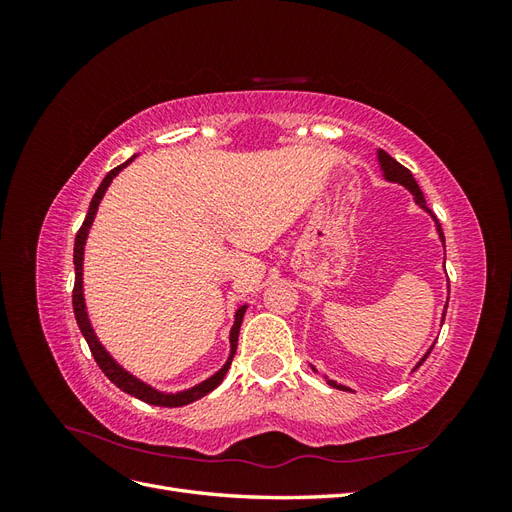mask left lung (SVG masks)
Listing matches in <instances>:
<instances>
[{
    "label": "left lung",
    "instance_id": "obj_1",
    "mask_svg": "<svg viewBox=\"0 0 512 512\" xmlns=\"http://www.w3.org/2000/svg\"><path fill=\"white\" fill-rule=\"evenodd\" d=\"M378 160H380V166H382V170H384V177L389 179V181H395V183H401L404 185V188H408L412 194H414V200H416V205L421 207V209H425V211H429L431 213V209L427 207V203H425V196H423V192H421V188H418V183H416V179L412 177V173L410 170L406 168V166H401L395 158H391L389 153L386 151H378ZM431 218L436 220V215L431 213ZM436 228H438V232H440V239L444 241V232H442V226H440V222L436 220ZM444 316H446V309H444ZM433 348H429V352H431ZM429 352L423 356L421 361H418V365L414 367V369H418L421 367L423 363H425V359L429 356ZM329 384L331 386H335V389H339V391H350V389H346V386H342V384H337V382H333V380H329Z\"/></svg>",
    "mask_w": 512,
    "mask_h": 512
}]
</instances>
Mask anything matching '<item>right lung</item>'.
I'll return each instance as SVG.
<instances>
[{"label":"right lung","mask_w":512,"mask_h":512,"mask_svg":"<svg viewBox=\"0 0 512 512\" xmlns=\"http://www.w3.org/2000/svg\"><path fill=\"white\" fill-rule=\"evenodd\" d=\"M132 160H134V158H130L128 162L119 164L117 168H113L111 173H108V175L104 177V181L100 183L98 192L94 194V198H91V205H89V211H87V218H85L83 226L79 228V232H76V239H74V271H76V275H74V290H72V307H74L76 324H79V329H81V333H83V337H85V342H87L91 354H94V359H96L98 367L104 371V376L117 386V389H121L123 393H128V395H134L136 399H141V401H145V404H151V406L179 408V406H185V404H192V401H196V399H200V397H205L207 393H211V391L215 389V386H218V384L224 380L226 371H228V367H230V363H232V356H235V352H237L239 329H241V320H243V314H245L247 307H245V305L239 307L237 314H235V324H232V331H230V356H228L226 365L218 371V374L211 376L209 380L200 382L198 386H194V389H188V391H183V393L164 395V393H160V391H156V389H151V386H147V384L141 382V380H136L134 376L128 374L126 369L119 367V365L113 361V356L102 348V344L98 342V337H96L94 329H91L87 312H85V299H83V250H85V239H87L89 226H91V222H94V218H96V211H98V205H100V200H102L106 188H108V185H111V181L115 179V175H119V170L126 168Z\"/></svg>","instance_id":"add662e5"}]
</instances>
